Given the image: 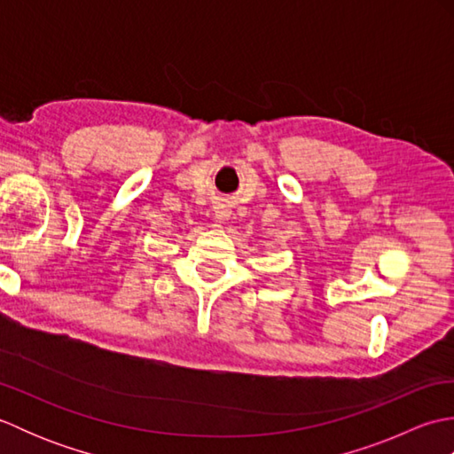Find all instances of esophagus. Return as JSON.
Returning a JSON list of instances; mask_svg holds the SVG:
<instances>
[{
  "instance_id": "obj_1",
  "label": "esophagus",
  "mask_w": 454,
  "mask_h": 454,
  "mask_svg": "<svg viewBox=\"0 0 454 454\" xmlns=\"http://www.w3.org/2000/svg\"><path fill=\"white\" fill-rule=\"evenodd\" d=\"M228 216H230V212H228L224 207H218V208H216V218H218L220 222L228 220Z\"/></svg>"
}]
</instances>
